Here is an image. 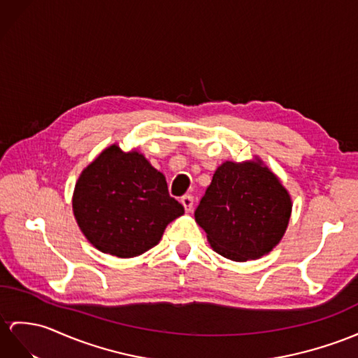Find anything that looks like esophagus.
<instances>
[{
	"instance_id": "1",
	"label": "esophagus",
	"mask_w": 358,
	"mask_h": 358,
	"mask_svg": "<svg viewBox=\"0 0 358 358\" xmlns=\"http://www.w3.org/2000/svg\"><path fill=\"white\" fill-rule=\"evenodd\" d=\"M193 202H194V199H193V196H189V194H185V196L180 197V203L184 205L187 213H189L191 209H193Z\"/></svg>"
}]
</instances>
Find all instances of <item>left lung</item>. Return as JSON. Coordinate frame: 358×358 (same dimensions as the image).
Listing matches in <instances>:
<instances>
[{"label": "left lung", "instance_id": "left-lung-1", "mask_svg": "<svg viewBox=\"0 0 358 358\" xmlns=\"http://www.w3.org/2000/svg\"><path fill=\"white\" fill-rule=\"evenodd\" d=\"M292 199L275 174L259 159L226 161L196 209V222L209 245L232 261L268 254L289 226Z\"/></svg>", "mask_w": 358, "mask_h": 358}]
</instances>
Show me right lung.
<instances>
[{
    "label": "right lung",
    "instance_id": "1",
    "mask_svg": "<svg viewBox=\"0 0 358 358\" xmlns=\"http://www.w3.org/2000/svg\"><path fill=\"white\" fill-rule=\"evenodd\" d=\"M73 211L94 248L118 258L144 254L184 214L161 171L136 150L104 149L78 178Z\"/></svg>",
    "mask_w": 358,
    "mask_h": 358
}]
</instances>
